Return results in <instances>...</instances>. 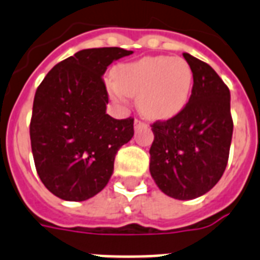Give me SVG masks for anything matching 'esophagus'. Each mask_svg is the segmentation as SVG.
Wrapping results in <instances>:
<instances>
[{"label":"esophagus","mask_w":260,"mask_h":260,"mask_svg":"<svg viewBox=\"0 0 260 260\" xmlns=\"http://www.w3.org/2000/svg\"><path fill=\"white\" fill-rule=\"evenodd\" d=\"M142 126H145V123H143V122H141L139 119H135V121H134V127L135 128L142 127Z\"/></svg>","instance_id":"obj_1"}]
</instances>
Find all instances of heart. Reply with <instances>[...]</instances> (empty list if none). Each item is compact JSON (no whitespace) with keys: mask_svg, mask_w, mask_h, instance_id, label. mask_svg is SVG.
<instances>
[{"mask_svg":"<svg viewBox=\"0 0 260 260\" xmlns=\"http://www.w3.org/2000/svg\"><path fill=\"white\" fill-rule=\"evenodd\" d=\"M192 83V70L183 58L158 55L117 66L114 82H109L107 90L118 102L137 96L146 118L169 119L187 105Z\"/></svg>","mask_w":260,"mask_h":260,"instance_id":"b5f03b06","label":"heart"}]
</instances>
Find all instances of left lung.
<instances>
[{
  "mask_svg": "<svg viewBox=\"0 0 260 260\" xmlns=\"http://www.w3.org/2000/svg\"><path fill=\"white\" fill-rule=\"evenodd\" d=\"M194 85L183 110L151 125L150 174L162 192L195 199L210 191L222 178L229 160L233 118L230 90L206 62L183 53Z\"/></svg>",
  "mask_w": 260,
  "mask_h": 260,
  "instance_id": "1",
  "label": "left lung"
}]
</instances>
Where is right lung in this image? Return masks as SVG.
Wrapping results in <instances>:
<instances>
[{
    "label": "right lung",
    "mask_w": 260,
    "mask_h": 260,
    "mask_svg": "<svg viewBox=\"0 0 260 260\" xmlns=\"http://www.w3.org/2000/svg\"><path fill=\"white\" fill-rule=\"evenodd\" d=\"M133 54L121 48L85 49L57 63L38 86L30 142L41 181L63 201L81 202L102 191L115 154L134 135V119L106 114L107 66Z\"/></svg>",
    "instance_id": "obj_1"
}]
</instances>
